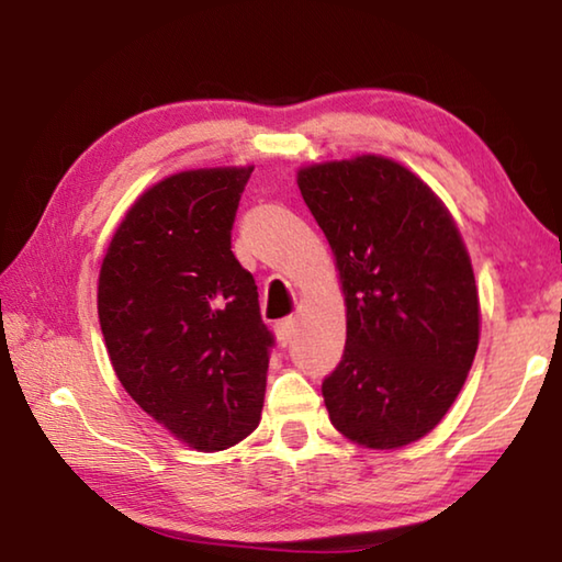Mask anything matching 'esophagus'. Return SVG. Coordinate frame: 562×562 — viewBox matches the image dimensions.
<instances>
[{"instance_id": "1", "label": "esophagus", "mask_w": 562, "mask_h": 562, "mask_svg": "<svg viewBox=\"0 0 562 562\" xmlns=\"http://www.w3.org/2000/svg\"><path fill=\"white\" fill-rule=\"evenodd\" d=\"M274 337H278V341L282 347H288L292 337H294V317H284L280 319L278 325H274Z\"/></svg>"}]
</instances>
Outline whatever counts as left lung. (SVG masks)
Masks as SVG:
<instances>
[{"label": "left lung", "mask_w": 562, "mask_h": 562, "mask_svg": "<svg viewBox=\"0 0 562 562\" xmlns=\"http://www.w3.org/2000/svg\"><path fill=\"white\" fill-rule=\"evenodd\" d=\"M300 193L335 252L345 355L322 396L367 449L429 434L479 349V290L459 227L434 190L382 156L302 168Z\"/></svg>", "instance_id": "left-lung-1"}]
</instances>
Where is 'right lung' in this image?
Instances as JSON below:
<instances>
[{
    "label": "right lung",
    "mask_w": 562,
    "mask_h": 562,
    "mask_svg": "<svg viewBox=\"0 0 562 562\" xmlns=\"http://www.w3.org/2000/svg\"><path fill=\"white\" fill-rule=\"evenodd\" d=\"M252 166L183 170L123 217L99 274V322L119 382L198 451L260 424L272 331L231 250Z\"/></svg>",
    "instance_id": "add662e5"
}]
</instances>
